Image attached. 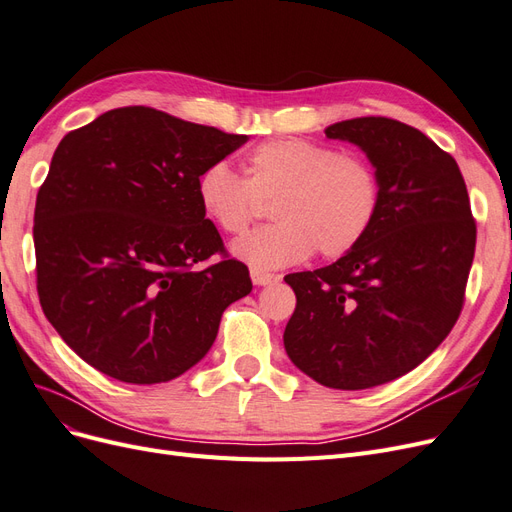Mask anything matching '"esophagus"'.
<instances>
[{"mask_svg":"<svg viewBox=\"0 0 512 512\" xmlns=\"http://www.w3.org/2000/svg\"><path fill=\"white\" fill-rule=\"evenodd\" d=\"M250 275H252V282L256 286H269V284H275L277 280H280V275L267 273V271H258V269H252Z\"/></svg>","mask_w":512,"mask_h":512,"instance_id":"esophagus-1","label":"esophagus"}]
</instances>
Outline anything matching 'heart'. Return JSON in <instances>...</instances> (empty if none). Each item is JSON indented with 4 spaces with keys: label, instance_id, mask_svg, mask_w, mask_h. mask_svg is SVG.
<instances>
[{
    "label": "heart",
    "instance_id": "obj_1",
    "mask_svg": "<svg viewBox=\"0 0 512 512\" xmlns=\"http://www.w3.org/2000/svg\"><path fill=\"white\" fill-rule=\"evenodd\" d=\"M245 179L224 162L196 179L205 218L226 235H241L271 203L275 224L232 243V254L258 271L299 265L316 250L324 258L352 252L374 228L382 179L361 153L307 138H271L247 153Z\"/></svg>",
    "mask_w": 512,
    "mask_h": 512
}]
</instances>
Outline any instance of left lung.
<instances>
[{
	"label": "left lung",
	"mask_w": 512,
	"mask_h": 512,
	"mask_svg": "<svg viewBox=\"0 0 512 512\" xmlns=\"http://www.w3.org/2000/svg\"><path fill=\"white\" fill-rule=\"evenodd\" d=\"M365 151L382 179L369 235L333 265L284 280L297 307L284 331L290 361L339 391L371 389L421 365L451 333L476 247L466 181L451 153L389 117L324 130Z\"/></svg>",
	"instance_id": "1"
}]
</instances>
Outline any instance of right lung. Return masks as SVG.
<instances>
[{"label":"right lung","instance_id":"obj_1","mask_svg":"<svg viewBox=\"0 0 512 512\" xmlns=\"http://www.w3.org/2000/svg\"><path fill=\"white\" fill-rule=\"evenodd\" d=\"M243 143L149 106L115 108L61 138L36 198L38 297L85 363L158 384L209 352L252 280L200 211L196 179ZM215 253L220 263L195 267Z\"/></svg>","mask_w":512,"mask_h":512}]
</instances>
